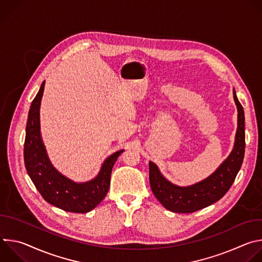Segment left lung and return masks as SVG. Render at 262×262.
I'll return each mask as SVG.
<instances>
[{"label":"left lung","mask_w":262,"mask_h":262,"mask_svg":"<svg viewBox=\"0 0 262 262\" xmlns=\"http://www.w3.org/2000/svg\"><path fill=\"white\" fill-rule=\"evenodd\" d=\"M233 97L237 106L234 146L229 157L210 176L189 186H178L167 180L155 163L149 162V182L152 193L167 209L179 213L194 212L219 201L231 188L242 167L246 147L245 113L235 90Z\"/></svg>","instance_id":"1"}]
</instances>
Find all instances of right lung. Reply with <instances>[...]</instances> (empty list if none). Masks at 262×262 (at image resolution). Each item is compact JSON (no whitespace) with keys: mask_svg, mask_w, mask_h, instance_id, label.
Segmentation results:
<instances>
[{"mask_svg":"<svg viewBox=\"0 0 262 262\" xmlns=\"http://www.w3.org/2000/svg\"><path fill=\"white\" fill-rule=\"evenodd\" d=\"M46 81L32 101L26 126L24 159L27 172L43 199L65 211L86 213L95 208L106 196L111 173L119 150L103 162L95 178L87 182H74L58 172L52 165L40 134L39 110Z\"/></svg>","mask_w":262,"mask_h":262,"instance_id":"right-lung-1","label":"right lung"}]
</instances>
